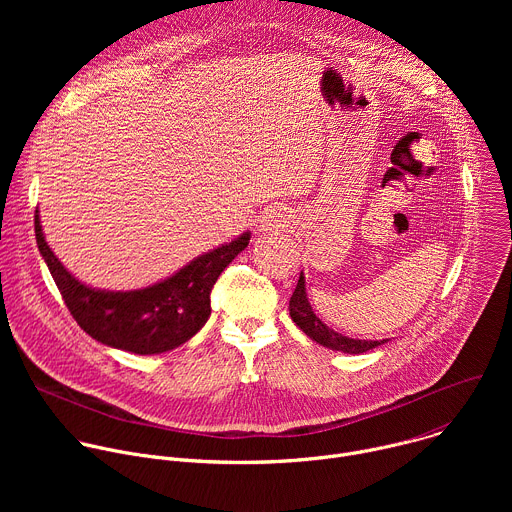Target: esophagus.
I'll return each mask as SVG.
<instances>
[{"mask_svg": "<svg viewBox=\"0 0 512 512\" xmlns=\"http://www.w3.org/2000/svg\"><path fill=\"white\" fill-rule=\"evenodd\" d=\"M289 223V214L281 208H273L269 212H265L261 216V231H271V229H279V227H285Z\"/></svg>", "mask_w": 512, "mask_h": 512, "instance_id": "obj_1", "label": "esophagus"}]
</instances>
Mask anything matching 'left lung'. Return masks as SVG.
<instances>
[{"label": "left lung", "instance_id": "obj_1", "mask_svg": "<svg viewBox=\"0 0 512 512\" xmlns=\"http://www.w3.org/2000/svg\"><path fill=\"white\" fill-rule=\"evenodd\" d=\"M289 316L312 340H316L318 344H322L326 348H332V350H342V352H348V354H362V352L373 350V348H377V346L387 342V340L348 338V336H342V334L334 332L332 328H328L312 312V306H310V302L306 298V279H304V273H300V279H298L294 296H291V300H289Z\"/></svg>", "mask_w": 512, "mask_h": 512}]
</instances>
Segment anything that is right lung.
<instances>
[{"label":"right lung","mask_w":512,"mask_h":512,"mask_svg":"<svg viewBox=\"0 0 512 512\" xmlns=\"http://www.w3.org/2000/svg\"><path fill=\"white\" fill-rule=\"evenodd\" d=\"M38 249L77 324L101 344L135 354H160L190 340L210 316V291L225 267L249 245L245 233L196 257L176 275L135 291H101L72 277L44 241L34 214Z\"/></svg>","instance_id":"add662e5"}]
</instances>
